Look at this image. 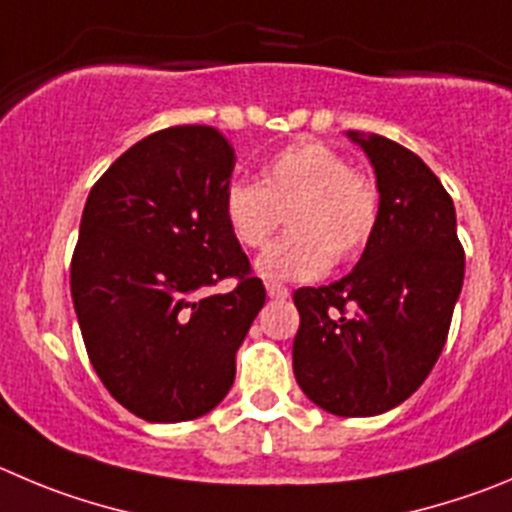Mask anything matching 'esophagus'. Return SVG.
Segmentation results:
<instances>
[{"instance_id": "34e87169", "label": "esophagus", "mask_w": 512, "mask_h": 512, "mask_svg": "<svg viewBox=\"0 0 512 512\" xmlns=\"http://www.w3.org/2000/svg\"><path fill=\"white\" fill-rule=\"evenodd\" d=\"M265 288H267V295H270L272 300H285L290 295V290L280 283H267Z\"/></svg>"}]
</instances>
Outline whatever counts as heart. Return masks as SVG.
<instances>
[{
    "instance_id": "b5f03b06",
    "label": "heart",
    "mask_w": 512,
    "mask_h": 512,
    "mask_svg": "<svg viewBox=\"0 0 512 512\" xmlns=\"http://www.w3.org/2000/svg\"><path fill=\"white\" fill-rule=\"evenodd\" d=\"M224 222L245 250H262L290 224L278 245L257 262L262 278L310 280L333 262L356 260L379 224V189L351 169L336 148L298 141L262 164L260 179L232 181L224 191Z\"/></svg>"
}]
</instances>
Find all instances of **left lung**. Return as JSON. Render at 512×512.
<instances>
[{"label":"left lung","instance_id":"8db88e82","mask_svg":"<svg viewBox=\"0 0 512 512\" xmlns=\"http://www.w3.org/2000/svg\"><path fill=\"white\" fill-rule=\"evenodd\" d=\"M379 186V224L358 265L298 288L293 371L313 404L374 417L409 399L437 364L465 280L455 204L434 171L384 136L348 131Z\"/></svg>","mask_w":512,"mask_h":512}]
</instances>
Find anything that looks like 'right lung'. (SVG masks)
Segmentation results:
<instances>
[{
	"mask_svg": "<svg viewBox=\"0 0 512 512\" xmlns=\"http://www.w3.org/2000/svg\"><path fill=\"white\" fill-rule=\"evenodd\" d=\"M234 148L212 126L141 138L93 184L70 262L85 351L113 399L146 422L212 412L265 305L224 222ZM234 291L209 296L219 279Z\"/></svg>",
	"mask_w": 512,
	"mask_h": 512,
	"instance_id": "add662e5",
	"label": "right lung"
}]
</instances>
